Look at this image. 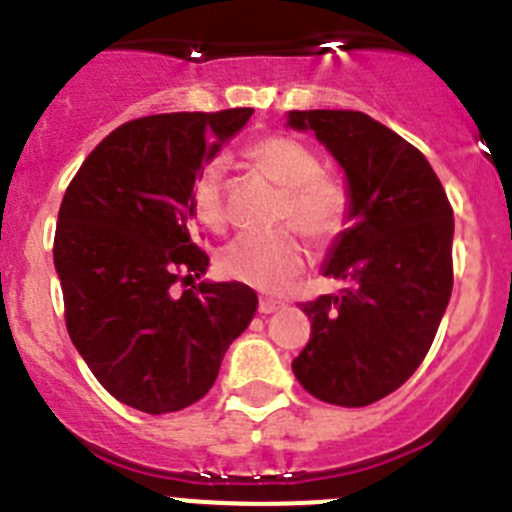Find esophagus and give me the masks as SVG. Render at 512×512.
I'll use <instances>...</instances> for the list:
<instances>
[{
	"label": "esophagus",
	"instance_id": "1",
	"mask_svg": "<svg viewBox=\"0 0 512 512\" xmlns=\"http://www.w3.org/2000/svg\"><path fill=\"white\" fill-rule=\"evenodd\" d=\"M278 308H283V300H275V298H262L260 300V305H257V310H260V313H275V310Z\"/></svg>",
	"mask_w": 512,
	"mask_h": 512
}]
</instances>
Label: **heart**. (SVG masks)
Returning a JSON list of instances; mask_svg holds the SVG:
<instances>
[{"label":"heart","instance_id":"1","mask_svg":"<svg viewBox=\"0 0 512 512\" xmlns=\"http://www.w3.org/2000/svg\"><path fill=\"white\" fill-rule=\"evenodd\" d=\"M262 176L285 189L278 219L293 222L315 242H331L348 224V191L331 176L321 174V164L308 146L288 136H267L247 148ZM191 202L199 222L207 227H222L224 194L222 166L209 164L199 171ZM305 245L293 229H278L270 234H240L219 255V267L227 278L250 288L275 293L303 270Z\"/></svg>","mask_w":512,"mask_h":512}]
</instances>
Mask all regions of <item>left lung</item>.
Segmentation results:
<instances>
[{"label": "left lung", "mask_w": 512, "mask_h": 512, "mask_svg": "<svg viewBox=\"0 0 512 512\" xmlns=\"http://www.w3.org/2000/svg\"><path fill=\"white\" fill-rule=\"evenodd\" d=\"M343 169L348 227L323 275L338 295L303 303L310 341L293 361L315 399L366 407L399 389L427 356L452 295L455 219L437 174L412 143L358 111H290Z\"/></svg>", "instance_id": "1"}]
</instances>
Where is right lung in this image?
<instances>
[{
  "mask_svg": "<svg viewBox=\"0 0 512 512\" xmlns=\"http://www.w3.org/2000/svg\"><path fill=\"white\" fill-rule=\"evenodd\" d=\"M252 108L164 113L105 136L70 181L57 214L55 270L73 346L103 389L146 414L189 407L212 389L229 343L255 318L242 283L202 280L191 242L199 171Z\"/></svg>",
  "mask_w": 512,
  "mask_h": 512,
  "instance_id": "obj_1",
  "label": "right lung"
}]
</instances>
